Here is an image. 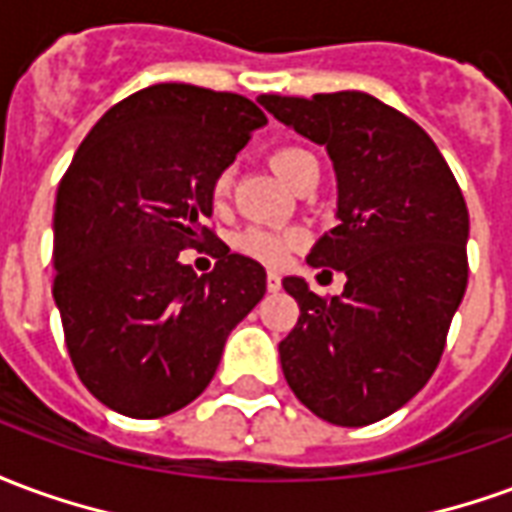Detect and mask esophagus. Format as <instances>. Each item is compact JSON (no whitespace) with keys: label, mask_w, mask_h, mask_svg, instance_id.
Here are the masks:
<instances>
[{"label":"esophagus","mask_w":512,"mask_h":512,"mask_svg":"<svg viewBox=\"0 0 512 512\" xmlns=\"http://www.w3.org/2000/svg\"><path fill=\"white\" fill-rule=\"evenodd\" d=\"M266 288L271 290V293H277V290L282 288V277H279L277 271H268V277H266Z\"/></svg>","instance_id":"esophagus-1"}]
</instances>
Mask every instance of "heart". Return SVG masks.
I'll list each match as a JSON object with an SVG mask.
<instances>
[{"instance_id":"obj_1","label":"heart","mask_w":512,"mask_h":512,"mask_svg":"<svg viewBox=\"0 0 512 512\" xmlns=\"http://www.w3.org/2000/svg\"><path fill=\"white\" fill-rule=\"evenodd\" d=\"M312 158V153L301 150V147H279L271 153V167L282 180H293L299 167ZM230 172H222L216 183H213V197L222 200L224 194L230 191ZM304 244V235L299 230H271V227H249L241 238H238V246L241 252H246L249 257H255L260 263H268V266H279L285 263V257L296 249V246Z\"/></svg>"}]
</instances>
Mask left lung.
Instances as JSON below:
<instances>
[{
	"label": "left lung",
	"instance_id": "obj_1",
	"mask_svg": "<svg viewBox=\"0 0 512 512\" xmlns=\"http://www.w3.org/2000/svg\"><path fill=\"white\" fill-rule=\"evenodd\" d=\"M257 101L332 158L337 227L307 263L348 277L332 299L282 279L301 310L279 343L282 373L315 417L362 428L406 406L439 365L469 279L461 186L433 139L373 95Z\"/></svg>",
	"mask_w": 512,
	"mask_h": 512
}]
</instances>
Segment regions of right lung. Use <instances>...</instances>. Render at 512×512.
I'll return each mask as SVG.
<instances>
[{
  "label": "right lung",
  "instance_id": "obj_1",
  "mask_svg": "<svg viewBox=\"0 0 512 512\" xmlns=\"http://www.w3.org/2000/svg\"><path fill=\"white\" fill-rule=\"evenodd\" d=\"M266 123L244 95L153 84L112 106L62 175L54 301L82 384L117 414L189 406L263 299L266 268L205 222L216 178ZM208 243L217 266L197 278L179 252Z\"/></svg>",
  "mask_w": 512,
  "mask_h": 512
}]
</instances>
